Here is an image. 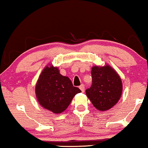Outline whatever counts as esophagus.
<instances>
[{
  "label": "esophagus",
  "mask_w": 148,
  "mask_h": 148,
  "mask_svg": "<svg viewBox=\"0 0 148 148\" xmlns=\"http://www.w3.org/2000/svg\"><path fill=\"white\" fill-rule=\"evenodd\" d=\"M79 88H80V90H81L82 91V92H84L85 91V87H84V84L81 85V86H79Z\"/></svg>",
  "instance_id": "34e87169"
}]
</instances>
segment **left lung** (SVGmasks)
Segmentation results:
<instances>
[{
  "mask_svg": "<svg viewBox=\"0 0 148 148\" xmlns=\"http://www.w3.org/2000/svg\"><path fill=\"white\" fill-rule=\"evenodd\" d=\"M92 84L86 90L93 106L100 111H108L118 102L123 92L120 76L108 64L93 66L91 70Z\"/></svg>",
  "mask_w": 148,
  "mask_h": 148,
  "instance_id": "left-lung-1",
  "label": "left lung"
}]
</instances>
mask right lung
Listing matches in <instances>:
<instances>
[{
  "label": "right lung",
  "mask_w": 148,
  "mask_h": 148,
  "mask_svg": "<svg viewBox=\"0 0 148 148\" xmlns=\"http://www.w3.org/2000/svg\"><path fill=\"white\" fill-rule=\"evenodd\" d=\"M79 88L73 86L67 76L61 75L57 67L49 64L44 68L35 86V95L39 103L56 114L62 113L77 93Z\"/></svg>",
  "instance_id": "1"
}]
</instances>
